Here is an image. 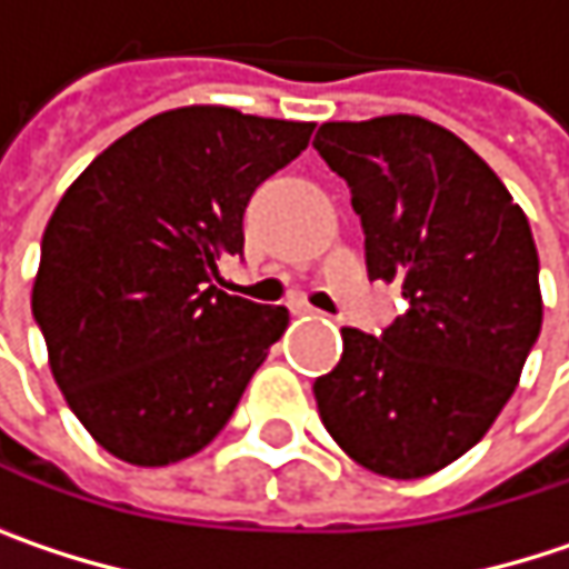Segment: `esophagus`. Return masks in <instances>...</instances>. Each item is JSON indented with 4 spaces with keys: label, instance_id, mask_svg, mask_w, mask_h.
Instances as JSON below:
<instances>
[{
    "label": "esophagus",
    "instance_id": "obj_1",
    "mask_svg": "<svg viewBox=\"0 0 569 569\" xmlns=\"http://www.w3.org/2000/svg\"><path fill=\"white\" fill-rule=\"evenodd\" d=\"M289 309H292V316H319V309H312V306H309V302H302V299H296Z\"/></svg>",
    "mask_w": 569,
    "mask_h": 569
}]
</instances>
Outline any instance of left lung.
<instances>
[{
  "instance_id": "left-lung-1",
  "label": "left lung",
  "mask_w": 569,
  "mask_h": 569,
  "mask_svg": "<svg viewBox=\"0 0 569 569\" xmlns=\"http://www.w3.org/2000/svg\"><path fill=\"white\" fill-rule=\"evenodd\" d=\"M352 190L372 280L408 312L382 336L342 329L312 392L336 445L386 478H425L475 448L540 336V260L501 177L418 114L326 121L312 141Z\"/></svg>"
}]
</instances>
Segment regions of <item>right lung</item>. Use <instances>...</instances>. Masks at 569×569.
Listing matches in <instances>:
<instances>
[{
    "label": "right lung",
    "instance_id": "1",
    "mask_svg": "<svg viewBox=\"0 0 569 569\" xmlns=\"http://www.w3.org/2000/svg\"><path fill=\"white\" fill-rule=\"evenodd\" d=\"M316 124L190 104L148 118L64 190L32 316L68 408L114 458L164 468L207 448L289 326L217 289L253 190Z\"/></svg>",
    "mask_w": 569,
    "mask_h": 569
}]
</instances>
